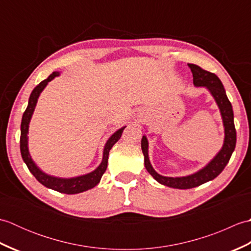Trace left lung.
<instances>
[{
    "mask_svg": "<svg viewBox=\"0 0 251 251\" xmlns=\"http://www.w3.org/2000/svg\"><path fill=\"white\" fill-rule=\"evenodd\" d=\"M188 66L191 69L192 74H193L194 86L205 87L210 93L212 98L215 99L218 108H219L223 128H225V139H223V145L220 151L216 154L209 163L194 174L183 176V177H166V176H162L156 173L151 165L150 158H149V141L147 136L143 135L141 139V149L143 156H145V166L148 173L158 183L169 186V188L181 190L195 188V186L206 183L208 181L214 180L226 166L236 146V130L235 125H234L232 104L227 99L226 89L223 87L220 78L216 74L202 70L201 67L196 65L188 63Z\"/></svg>",
    "mask_w": 251,
    "mask_h": 251,
    "instance_id": "obj_1",
    "label": "left lung"
}]
</instances>
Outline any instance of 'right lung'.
<instances>
[{
  "instance_id": "1",
  "label": "right lung",
  "mask_w": 251,
  "mask_h": 251,
  "mask_svg": "<svg viewBox=\"0 0 251 251\" xmlns=\"http://www.w3.org/2000/svg\"><path fill=\"white\" fill-rule=\"evenodd\" d=\"M59 75H60L59 71L52 72L49 77L44 79V81H42L33 90H32L29 98L28 106H26V109L23 115V120H21L20 152H21V156H23L24 162L26 165V167L29 168L30 173L34 176L40 183L46 186V188L60 192V193L77 194V193H82L84 191L95 188V186L100 182L101 177H102V175L106 170V167H108L109 152L112 149V147H113L115 143L120 140V138L123 134V130L125 129L126 126L117 129L114 134H112L109 139L106 140L103 148L102 161H101L99 166L96 169H94L93 172L85 175H81V176H76V177H71V178L56 177V176H51L44 173L43 170L37 166L33 159H32L31 154L29 152V147H28L29 125H30V121L32 119V115H33V112L35 110L37 99H39L41 93L43 92L44 88L47 86V84H49L51 79H54L55 77Z\"/></svg>"
}]
</instances>
